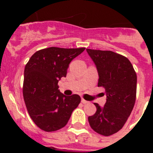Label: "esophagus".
I'll use <instances>...</instances> for the list:
<instances>
[{"mask_svg":"<svg viewBox=\"0 0 153 153\" xmlns=\"http://www.w3.org/2000/svg\"><path fill=\"white\" fill-rule=\"evenodd\" d=\"M81 102H82V103H83V104H86V103H88V101H86V100H85L83 98H82L81 99Z\"/></svg>","mask_w":153,"mask_h":153,"instance_id":"obj_1","label":"esophagus"}]
</instances>
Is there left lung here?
Segmentation results:
<instances>
[{
  "mask_svg": "<svg viewBox=\"0 0 153 153\" xmlns=\"http://www.w3.org/2000/svg\"><path fill=\"white\" fill-rule=\"evenodd\" d=\"M97 67L98 86L106 90V102L88 117L89 123L99 134L109 136L122 129L132 112L136 97L137 76L126 56L110 51L86 49Z\"/></svg>",
  "mask_w": 153,
  "mask_h": 153,
  "instance_id": "obj_1",
  "label": "left lung"
}]
</instances>
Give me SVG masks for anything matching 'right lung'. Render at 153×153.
<instances>
[{
    "label": "right lung",
    "mask_w": 153,
    "mask_h": 153,
    "mask_svg": "<svg viewBox=\"0 0 153 153\" xmlns=\"http://www.w3.org/2000/svg\"><path fill=\"white\" fill-rule=\"evenodd\" d=\"M85 48L49 47L36 51L24 69L23 95L30 117L42 130L53 132L67 125L80 102L77 94L65 96L58 82L69 64Z\"/></svg>",
    "instance_id": "right-lung-1"
}]
</instances>
